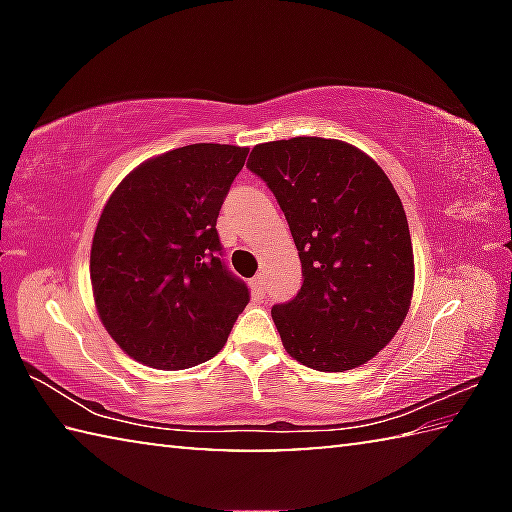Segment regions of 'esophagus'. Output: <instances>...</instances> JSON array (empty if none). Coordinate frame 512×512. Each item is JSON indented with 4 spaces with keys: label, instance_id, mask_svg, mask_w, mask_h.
<instances>
[{
    "label": "esophagus",
    "instance_id": "1",
    "mask_svg": "<svg viewBox=\"0 0 512 512\" xmlns=\"http://www.w3.org/2000/svg\"><path fill=\"white\" fill-rule=\"evenodd\" d=\"M250 284H253V293H255V296H257V298H262V296H264V284H266V277H264V273L255 275V277H253V282H250Z\"/></svg>",
    "mask_w": 512,
    "mask_h": 512
}]
</instances>
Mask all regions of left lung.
<instances>
[{"label":"left lung","mask_w":512,"mask_h":512,"mask_svg":"<svg viewBox=\"0 0 512 512\" xmlns=\"http://www.w3.org/2000/svg\"><path fill=\"white\" fill-rule=\"evenodd\" d=\"M280 203L302 287L271 309L289 357L320 372L359 368L411 309L415 264L404 205L384 169L325 137L257 144L248 158Z\"/></svg>","instance_id":"1"}]
</instances>
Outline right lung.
<instances>
[{"label":"right lung","instance_id":"1","mask_svg":"<svg viewBox=\"0 0 512 512\" xmlns=\"http://www.w3.org/2000/svg\"><path fill=\"white\" fill-rule=\"evenodd\" d=\"M246 155L232 144L153 155L103 205L90 250L94 307L112 341L144 366L185 370L212 359L248 305L216 235Z\"/></svg>","mask_w":512,"mask_h":512}]
</instances>
